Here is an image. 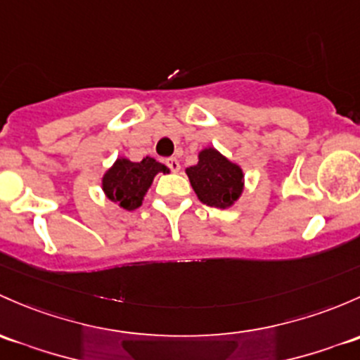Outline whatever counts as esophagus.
I'll return each mask as SVG.
<instances>
[{
    "label": "esophagus",
    "mask_w": 360,
    "mask_h": 360,
    "mask_svg": "<svg viewBox=\"0 0 360 360\" xmlns=\"http://www.w3.org/2000/svg\"><path fill=\"white\" fill-rule=\"evenodd\" d=\"M165 165H167V167H169L170 170H172V172H177V170L181 169L179 160H177V158H174V157L167 158V160H165Z\"/></svg>",
    "instance_id": "1"
}]
</instances>
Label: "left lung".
Listing matches in <instances>:
<instances>
[{"label":"left lung","mask_w":360,"mask_h":360,"mask_svg":"<svg viewBox=\"0 0 360 360\" xmlns=\"http://www.w3.org/2000/svg\"><path fill=\"white\" fill-rule=\"evenodd\" d=\"M196 196L209 207H229L243 190V172L217 150L200 151L198 164L186 169Z\"/></svg>","instance_id":"1"}]
</instances>
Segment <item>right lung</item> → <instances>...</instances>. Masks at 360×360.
Returning a JSON list of instances; mask_svg holds the SVG:
<instances>
[{"label":"right lung","instance_id":"1","mask_svg":"<svg viewBox=\"0 0 360 360\" xmlns=\"http://www.w3.org/2000/svg\"><path fill=\"white\" fill-rule=\"evenodd\" d=\"M158 172H167V167L155 158L146 157L141 162L119 158L105 174L103 191L122 209L134 210L143 203V196Z\"/></svg>","mask_w":360,"mask_h":360}]
</instances>
